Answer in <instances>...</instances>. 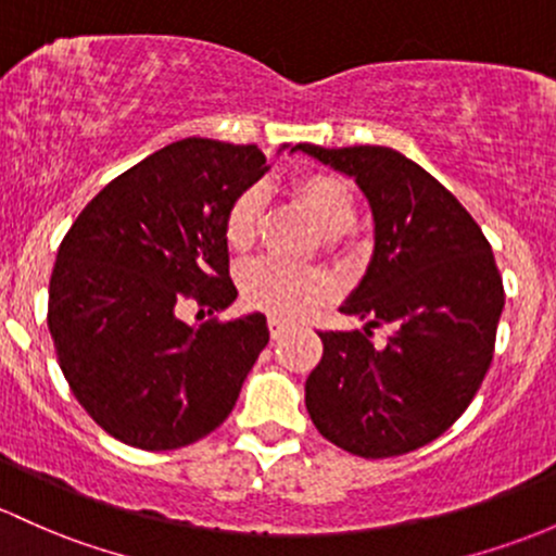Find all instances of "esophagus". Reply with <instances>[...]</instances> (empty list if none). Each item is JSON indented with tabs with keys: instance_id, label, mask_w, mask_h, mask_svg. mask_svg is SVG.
I'll return each instance as SVG.
<instances>
[{
	"instance_id": "esophagus-1",
	"label": "esophagus",
	"mask_w": 556,
	"mask_h": 556,
	"mask_svg": "<svg viewBox=\"0 0 556 556\" xmlns=\"http://www.w3.org/2000/svg\"><path fill=\"white\" fill-rule=\"evenodd\" d=\"M267 326H270V337L276 339V342H278V339H283L286 331H289V326H286L283 320H278V318H270V324H267Z\"/></svg>"
}]
</instances>
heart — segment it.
<instances>
[{
    "instance_id": "b5f03b06",
    "label": "heart",
    "mask_w": 556,
    "mask_h": 556,
    "mask_svg": "<svg viewBox=\"0 0 556 556\" xmlns=\"http://www.w3.org/2000/svg\"><path fill=\"white\" fill-rule=\"evenodd\" d=\"M296 199L307 208L313 223L324 236H342L355 219V195L350 185L333 175H302L294 182ZM262 190L249 188L232 201L225 217V238L232 249L243 252L254 243L256 225L262 214ZM243 300L252 307L265 309L276 318H302L309 309L331 294V278L315 267H291L283 262L260 260L243 267L241 273Z\"/></svg>"
}]
</instances>
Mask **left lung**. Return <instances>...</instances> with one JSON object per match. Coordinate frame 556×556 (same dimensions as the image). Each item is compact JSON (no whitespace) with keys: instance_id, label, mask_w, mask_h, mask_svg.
<instances>
[{"instance_id":"1","label":"left lung","mask_w":556,"mask_h":556,"mask_svg":"<svg viewBox=\"0 0 556 556\" xmlns=\"http://www.w3.org/2000/svg\"><path fill=\"white\" fill-rule=\"evenodd\" d=\"M294 151L352 177L374 217L366 276L339 307L368 324L320 333L324 357L304 381L309 419L355 456L416 451L467 410L491 368L504 309L491 243L456 195L392 148ZM379 323L396 326L384 349L370 342Z\"/></svg>"}]
</instances>
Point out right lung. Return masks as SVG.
<instances>
[{
	"label": "right lung",
	"instance_id": "right-lung-1",
	"mask_svg": "<svg viewBox=\"0 0 556 556\" xmlns=\"http://www.w3.org/2000/svg\"><path fill=\"white\" fill-rule=\"evenodd\" d=\"M267 169L256 146L185 137L105 185L65 232L47 324L76 400L122 443L206 438L270 342L262 313L199 328L177 318L182 300L236 302L225 217Z\"/></svg>",
	"mask_w": 556,
	"mask_h": 556
}]
</instances>
